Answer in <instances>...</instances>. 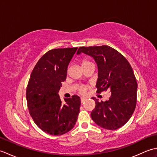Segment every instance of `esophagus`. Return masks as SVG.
<instances>
[{
  "instance_id": "34e87169",
  "label": "esophagus",
  "mask_w": 157,
  "mask_h": 157,
  "mask_svg": "<svg viewBox=\"0 0 157 157\" xmlns=\"http://www.w3.org/2000/svg\"><path fill=\"white\" fill-rule=\"evenodd\" d=\"M80 100H81V102H82V103H83L84 102H85L87 99H86V98H83V97H82V98H80Z\"/></svg>"
}]
</instances>
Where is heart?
Here are the masks:
<instances>
[{
	"label": "heart",
	"instance_id": "obj_1",
	"mask_svg": "<svg viewBox=\"0 0 157 157\" xmlns=\"http://www.w3.org/2000/svg\"><path fill=\"white\" fill-rule=\"evenodd\" d=\"M88 63H90V62L87 61H84L82 63V66H84L88 64ZM78 90H79V92L81 93V94H85V92L86 91V88L84 87H81L79 88Z\"/></svg>",
	"mask_w": 157,
	"mask_h": 157
}]
</instances>
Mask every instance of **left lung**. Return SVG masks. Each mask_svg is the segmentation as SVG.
<instances>
[{
    "instance_id": "left-lung-1",
    "label": "left lung",
    "mask_w": 157,
    "mask_h": 157,
    "mask_svg": "<svg viewBox=\"0 0 157 157\" xmlns=\"http://www.w3.org/2000/svg\"><path fill=\"white\" fill-rule=\"evenodd\" d=\"M82 52L92 56L98 67L97 92L111 90L108 101L99 102L94 97L96 106L91 117L102 128L115 130L129 121L137 101L138 84L131 65L124 56L108 46L79 48Z\"/></svg>"
}]
</instances>
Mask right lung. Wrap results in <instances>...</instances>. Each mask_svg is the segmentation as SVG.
<instances>
[{
  "label": "right lung",
  "mask_w": 157,
  "mask_h": 157,
  "mask_svg": "<svg viewBox=\"0 0 157 157\" xmlns=\"http://www.w3.org/2000/svg\"><path fill=\"white\" fill-rule=\"evenodd\" d=\"M77 49L56 48L46 52L36 63L28 82L26 98L29 114L40 129L51 135L68 132L78 119L79 96L65 98L63 103L59 95Z\"/></svg>",
  "instance_id": "1"
}]
</instances>
